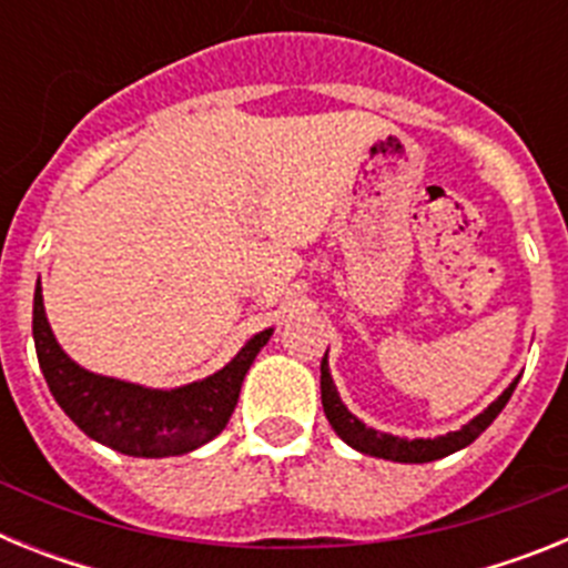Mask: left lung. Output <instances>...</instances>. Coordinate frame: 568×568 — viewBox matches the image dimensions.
<instances>
[{"label": "left lung", "instance_id": "left-lung-1", "mask_svg": "<svg viewBox=\"0 0 568 568\" xmlns=\"http://www.w3.org/2000/svg\"><path fill=\"white\" fill-rule=\"evenodd\" d=\"M327 353H324V361H321V404H324V415H327V420L333 424L335 435H338L346 446L358 449V453L373 455V458L395 460V464H429V460L446 458V455H453L458 453V449H464V446H469L491 420L498 418L500 409L509 404L511 393H515V386H518L520 381L518 375L498 398L486 406L484 413L475 415L469 424L460 426L458 433H446L438 435V438H398V435L381 433L375 426L364 424L358 415H353L346 409V404L338 395V386H335L333 375H329Z\"/></svg>", "mask_w": 568, "mask_h": 568}]
</instances>
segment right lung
<instances>
[{
  "mask_svg": "<svg viewBox=\"0 0 568 568\" xmlns=\"http://www.w3.org/2000/svg\"><path fill=\"white\" fill-rule=\"evenodd\" d=\"M270 335L273 327L255 333L230 364L207 378L153 389L79 366L50 329L42 284L33 293V344L57 404L88 438L133 458L187 455L222 433L239 404L244 375Z\"/></svg>",
  "mask_w": 568,
  "mask_h": 568,
  "instance_id": "obj_1",
  "label": "right lung"
}]
</instances>
